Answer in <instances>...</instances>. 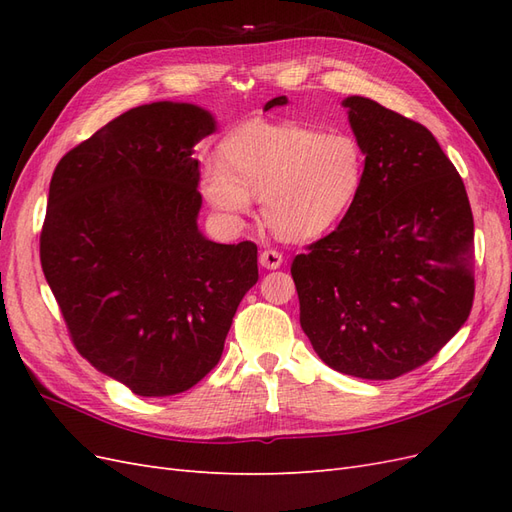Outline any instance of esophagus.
<instances>
[{
	"mask_svg": "<svg viewBox=\"0 0 512 512\" xmlns=\"http://www.w3.org/2000/svg\"><path fill=\"white\" fill-rule=\"evenodd\" d=\"M282 262H284V256L280 252H275V250H265L260 254V265L265 269H271V271L280 269Z\"/></svg>",
	"mask_w": 512,
	"mask_h": 512,
	"instance_id": "34e87169",
	"label": "esophagus"
}]
</instances>
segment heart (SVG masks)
<instances>
[{"mask_svg": "<svg viewBox=\"0 0 512 512\" xmlns=\"http://www.w3.org/2000/svg\"><path fill=\"white\" fill-rule=\"evenodd\" d=\"M220 158L200 168L198 190L226 222L250 215L262 198V220L275 237L307 243L342 222L361 196L365 153L354 136L301 123H245L226 134Z\"/></svg>", "mask_w": 512, "mask_h": 512, "instance_id": "obj_1", "label": "heart"}]
</instances>
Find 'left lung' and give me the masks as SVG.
<instances>
[{
    "label": "left lung",
    "instance_id": "8db88e82",
    "mask_svg": "<svg viewBox=\"0 0 512 512\" xmlns=\"http://www.w3.org/2000/svg\"><path fill=\"white\" fill-rule=\"evenodd\" d=\"M286 104L277 96L265 111ZM342 106L365 153L363 190L290 273L320 359L354 378L393 380L436 356L470 316L472 209L425 126L363 96Z\"/></svg>",
    "mask_w": 512,
    "mask_h": 512
}]
</instances>
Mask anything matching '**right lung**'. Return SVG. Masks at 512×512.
I'll use <instances>...</instances> for the list:
<instances>
[{
  "label": "right lung",
  "mask_w": 512,
  "mask_h": 512,
  "mask_svg": "<svg viewBox=\"0 0 512 512\" xmlns=\"http://www.w3.org/2000/svg\"><path fill=\"white\" fill-rule=\"evenodd\" d=\"M218 121L190 102H151L108 121L59 160L40 260L72 342L141 397L192 389L218 365L258 247L198 228L196 143Z\"/></svg>",
  "instance_id": "1"
}]
</instances>
